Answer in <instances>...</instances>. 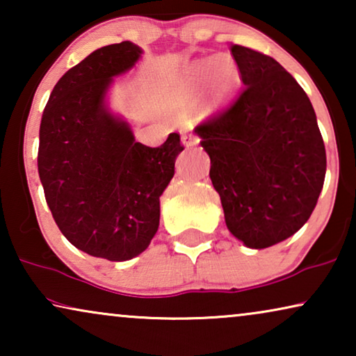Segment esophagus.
<instances>
[{
  "mask_svg": "<svg viewBox=\"0 0 356 356\" xmlns=\"http://www.w3.org/2000/svg\"><path fill=\"white\" fill-rule=\"evenodd\" d=\"M181 140H183V144L186 145V147H191V145L199 144V138L194 133H184L181 136Z\"/></svg>",
  "mask_w": 356,
  "mask_h": 356,
  "instance_id": "esophagus-1",
  "label": "esophagus"
}]
</instances>
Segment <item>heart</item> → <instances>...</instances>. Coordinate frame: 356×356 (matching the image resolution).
<instances>
[{"instance_id":"b5f03b06","label":"heart","mask_w":356,"mask_h":356,"mask_svg":"<svg viewBox=\"0 0 356 356\" xmlns=\"http://www.w3.org/2000/svg\"><path fill=\"white\" fill-rule=\"evenodd\" d=\"M209 70H211L209 97L213 104H222L232 95L238 84V79H240L238 66L232 56L220 55L213 60H202L196 63L193 66V77L196 81H201Z\"/></svg>"}]
</instances>
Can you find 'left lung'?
<instances>
[{
	"label": "left lung",
	"instance_id": "left-lung-1",
	"mask_svg": "<svg viewBox=\"0 0 356 356\" xmlns=\"http://www.w3.org/2000/svg\"><path fill=\"white\" fill-rule=\"evenodd\" d=\"M243 90L196 126L228 230L262 250L308 222L325 177V149L313 105L274 58L232 45Z\"/></svg>",
	"mask_w": 356,
	"mask_h": 356
}]
</instances>
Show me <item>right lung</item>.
Masks as SVG:
<instances>
[{"instance_id":"obj_1","label":"right lung","mask_w":356,"mask_h":356,"mask_svg":"<svg viewBox=\"0 0 356 356\" xmlns=\"http://www.w3.org/2000/svg\"><path fill=\"white\" fill-rule=\"evenodd\" d=\"M140 53L131 42L90 53L53 87L40 123L38 175L51 216L71 245L108 261L133 259L150 245L184 149L178 133L159 147L136 143L105 108L113 76Z\"/></svg>"}]
</instances>
